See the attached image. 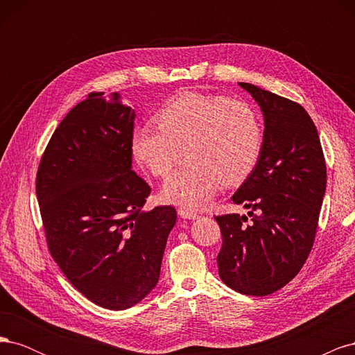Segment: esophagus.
I'll use <instances>...</instances> for the list:
<instances>
[{"label":"esophagus","mask_w":355,"mask_h":355,"mask_svg":"<svg viewBox=\"0 0 355 355\" xmlns=\"http://www.w3.org/2000/svg\"><path fill=\"white\" fill-rule=\"evenodd\" d=\"M178 213H179V216L180 218H184V219H198L200 218V214L197 213V211H192V210H189V209H179L178 210Z\"/></svg>","instance_id":"34e87169"}]
</instances>
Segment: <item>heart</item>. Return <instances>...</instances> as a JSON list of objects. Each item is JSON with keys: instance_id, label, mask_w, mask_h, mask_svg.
Instances as JSON below:
<instances>
[{"instance_id": "b5f03b06", "label": "heart", "mask_w": 355, "mask_h": 355, "mask_svg": "<svg viewBox=\"0 0 355 355\" xmlns=\"http://www.w3.org/2000/svg\"><path fill=\"white\" fill-rule=\"evenodd\" d=\"M157 124L132 135V153L157 178L167 176L184 155L188 159L161 189L167 202L200 207L220 188L241 182L253 170L262 148V124L249 103L225 96L188 92L167 103ZM186 151H183V148Z\"/></svg>"}]
</instances>
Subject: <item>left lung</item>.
<instances>
[{
	"instance_id": "obj_1",
	"label": "left lung",
	"mask_w": 355,
	"mask_h": 355,
	"mask_svg": "<svg viewBox=\"0 0 355 355\" xmlns=\"http://www.w3.org/2000/svg\"><path fill=\"white\" fill-rule=\"evenodd\" d=\"M259 105L263 139L252 173L232 196L245 214L216 216L220 280L249 296L286 286L313 249L326 192V161L314 121L299 103L239 83Z\"/></svg>"
}]
</instances>
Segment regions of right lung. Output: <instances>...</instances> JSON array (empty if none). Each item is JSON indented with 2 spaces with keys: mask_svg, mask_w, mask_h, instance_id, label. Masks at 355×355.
<instances>
[{
  "mask_svg": "<svg viewBox=\"0 0 355 355\" xmlns=\"http://www.w3.org/2000/svg\"><path fill=\"white\" fill-rule=\"evenodd\" d=\"M90 93L42 154L37 197L53 259L93 304L121 311L157 286L176 210H142L151 188L132 168L135 110Z\"/></svg>",
  "mask_w": 355,
  "mask_h": 355,
  "instance_id": "add662e5",
  "label": "right lung"
}]
</instances>
